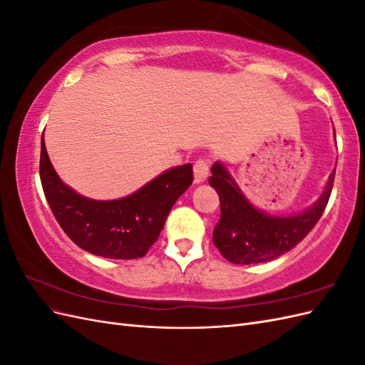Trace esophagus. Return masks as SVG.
<instances>
[{
  "label": "esophagus",
  "mask_w": 365,
  "mask_h": 365,
  "mask_svg": "<svg viewBox=\"0 0 365 365\" xmlns=\"http://www.w3.org/2000/svg\"><path fill=\"white\" fill-rule=\"evenodd\" d=\"M208 178V161L207 160H197L193 168V182L202 184Z\"/></svg>",
  "instance_id": "34e87169"
}]
</instances>
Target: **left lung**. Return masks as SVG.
I'll return each mask as SVG.
<instances>
[{"instance_id":"left-lung-1","label":"left lung","mask_w":365,"mask_h":365,"mask_svg":"<svg viewBox=\"0 0 365 365\" xmlns=\"http://www.w3.org/2000/svg\"><path fill=\"white\" fill-rule=\"evenodd\" d=\"M334 178L335 170L330 173L322 196L302 213L275 216L254 205L227 165L216 161L210 185L219 195L220 219L213 231V244L228 262L236 264L274 260L292 250L315 227L327 205Z\"/></svg>"}]
</instances>
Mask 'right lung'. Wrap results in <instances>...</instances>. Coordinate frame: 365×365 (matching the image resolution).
Listing matches in <instances>:
<instances>
[{
  "label": "right lung",
  "instance_id": "obj_1",
  "mask_svg": "<svg viewBox=\"0 0 365 365\" xmlns=\"http://www.w3.org/2000/svg\"><path fill=\"white\" fill-rule=\"evenodd\" d=\"M39 175L59 225L77 247L105 259H138L155 244L178 197L193 181L192 164L160 173L137 192L111 201L82 196L54 170L41 138Z\"/></svg>",
  "mask_w": 365,
  "mask_h": 365
}]
</instances>
